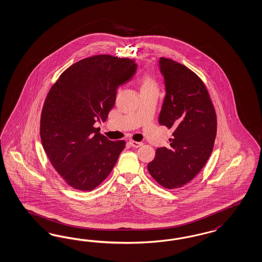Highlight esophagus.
I'll list each match as a JSON object with an SVG mask.
<instances>
[{
	"label": "esophagus",
	"instance_id": "obj_1",
	"mask_svg": "<svg viewBox=\"0 0 262 262\" xmlns=\"http://www.w3.org/2000/svg\"><path fill=\"white\" fill-rule=\"evenodd\" d=\"M129 144H130V145H131L132 147H135V148H138V147H140V146H142V145H143L142 143L135 142V141H132V140H130V141H129Z\"/></svg>",
	"mask_w": 262,
	"mask_h": 262
}]
</instances>
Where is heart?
<instances>
[{
  "label": "heart",
  "mask_w": 262,
  "mask_h": 262,
  "mask_svg": "<svg viewBox=\"0 0 262 262\" xmlns=\"http://www.w3.org/2000/svg\"><path fill=\"white\" fill-rule=\"evenodd\" d=\"M139 85L141 93L147 91H158V83L151 73H144L139 79Z\"/></svg>",
  "instance_id": "1"
}]
</instances>
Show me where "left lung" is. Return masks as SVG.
Returning <instances> with one entry per match:
<instances>
[{"label":"left lung","instance_id":"8db88e82","mask_svg":"<svg viewBox=\"0 0 262 262\" xmlns=\"http://www.w3.org/2000/svg\"><path fill=\"white\" fill-rule=\"evenodd\" d=\"M166 96L159 123L173 132L168 147H159L147 169L158 184L178 189L202 170L211 155L217 117L209 93L191 69L173 59L160 58Z\"/></svg>","mask_w":262,"mask_h":262}]
</instances>
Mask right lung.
Masks as SVG:
<instances>
[{
    "instance_id": "add662e5",
    "label": "right lung",
    "mask_w": 262,
    "mask_h": 262,
    "mask_svg": "<svg viewBox=\"0 0 262 262\" xmlns=\"http://www.w3.org/2000/svg\"><path fill=\"white\" fill-rule=\"evenodd\" d=\"M135 59L96 55L64 70L52 85L40 117V139L54 169L68 185L92 191L115 167L125 141H110L94 123L105 121L117 90L136 72Z\"/></svg>"
}]
</instances>
